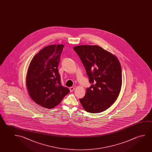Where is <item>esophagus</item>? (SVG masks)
Here are the masks:
<instances>
[{
	"instance_id": "34e87169",
	"label": "esophagus",
	"mask_w": 152,
	"mask_h": 152,
	"mask_svg": "<svg viewBox=\"0 0 152 152\" xmlns=\"http://www.w3.org/2000/svg\"><path fill=\"white\" fill-rule=\"evenodd\" d=\"M69 89H70V91H72L75 89V87H70V88H69Z\"/></svg>"
}]
</instances>
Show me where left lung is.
<instances>
[{"label":"left lung","mask_w":152,"mask_h":152,"mask_svg":"<svg viewBox=\"0 0 152 152\" xmlns=\"http://www.w3.org/2000/svg\"><path fill=\"white\" fill-rule=\"evenodd\" d=\"M86 69L91 87L80 101L87 112L99 113L114 103L121 89V64L114 55L97 45L73 48Z\"/></svg>","instance_id":"left-lung-1"}]
</instances>
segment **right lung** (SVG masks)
Masks as SVG:
<instances>
[{"mask_svg":"<svg viewBox=\"0 0 152 152\" xmlns=\"http://www.w3.org/2000/svg\"><path fill=\"white\" fill-rule=\"evenodd\" d=\"M64 47L63 44L45 47L35 55L29 65L26 80L28 94L43 107L54 108L70 92L61 84L57 68Z\"/></svg>","mask_w":152,"mask_h":152,"instance_id":"1","label":"right lung"}]
</instances>
